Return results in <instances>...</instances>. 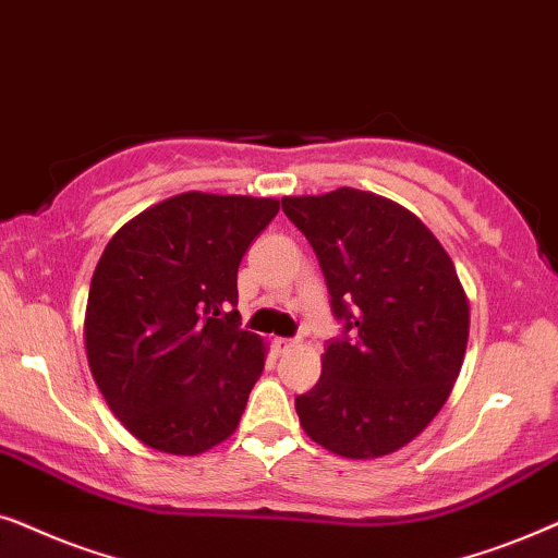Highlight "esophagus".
I'll return each mask as SVG.
<instances>
[{
  "label": "esophagus",
  "instance_id": "1",
  "mask_svg": "<svg viewBox=\"0 0 558 558\" xmlns=\"http://www.w3.org/2000/svg\"><path fill=\"white\" fill-rule=\"evenodd\" d=\"M295 347V339H283V337H275L272 339V349L278 354H286L288 349H293Z\"/></svg>",
  "mask_w": 558,
  "mask_h": 558
}]
</instances>
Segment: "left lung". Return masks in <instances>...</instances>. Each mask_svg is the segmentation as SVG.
<instances>
[{"label": "left lung", "mask_w": 558, "mask_h": 558, "mask_svg": "<svg viewBox=\"0 0 558 558\" xmlns=\"http://www.w3.org/2000/svg\"><path fill=\"white\" fill-rule=\"evenodd\" d=\"M306 234L344 333L322 356L318 383L295 398L301 426L347 459L413 441L447 403L470 337V301L430 229L369 191L286 196Z\"/></svg>", "instance_id": "8db88e82"}]
</instances>
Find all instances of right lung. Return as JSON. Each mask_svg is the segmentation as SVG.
<instances>
[{
	"instance_id": "obj_1",
	"label": "right lung",
	"mask_w": 558,
	"mask_h": 558,
	"mask_svg": "<svg viewBox=\"0 0 558 558\" xmlns=\"http://www.w3.org/2000/svg\"><path fill=\"white\" fill-rule=\"evenodd\" d=\"M278 198L189 191L111 236L86 303V356L135 439L193 457L234 434L265 344L240 329L236 270Z\"/></svg>"
}]
</instances>
